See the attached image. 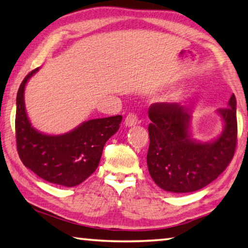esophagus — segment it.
Segmentation results:
<instances>
[{"label":"esophagus","mask_w":248,"mask_h":248,"mask_svg":"<svg viewBox=\"0 0 248 248\" xmlns=\"http://www.w3.org/2000/svg\"><path fill=\"white\" fill-rule=\"evenodd\" d=\"M137 124H138V116L135 115V113H129V115L125 117L124 124L127 125V127H132V125H135Z\"/></svg>","instance_id":"34e87169"}]
</instances>
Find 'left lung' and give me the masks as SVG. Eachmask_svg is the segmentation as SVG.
<instances>
[{
    "label": "left lung",
    "mask_w": 248,
    "mask_h": 248,
    "mask_svg": "<svg viewBox=\"0 0 248 248\" xmlns=\"http://www.w3.org/2000/svg\"><path fill=\"white\" fill-rule=\"evenodd\" d=\"M217 113L224 128L217 138L201 142L192 138V117L184 106L156 103L149 108L148 170L156 186L172 193L201 190L217 178L233 159L237 142L236 98Z\"/></svg>",
    "instance_id": "obj_1"
}]
</instances>
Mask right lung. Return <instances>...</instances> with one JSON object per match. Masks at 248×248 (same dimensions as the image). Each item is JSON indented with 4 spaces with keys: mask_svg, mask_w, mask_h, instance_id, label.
Segmentation results:
<instances>
[{
    "mask_svg": "<svg viewBox=\"0 0 248 248\" xmlns=\"http://www.w3.org/2000/svg\"><path fill=\"white\" fill-rule=\"evenodd\" d=\"M36 68L22 81L16 97V148L23 164L39 178L62 186H76L99 164L104 145L119 129L123 116L84 121L64 135H46L35 129L27 117L24 92Z\"/></svg>",
    "mask_w": 248,
    "mask_h": 248,
    "instance_id": "obj_1",
    "label": "right lung"
}]
</instances>
